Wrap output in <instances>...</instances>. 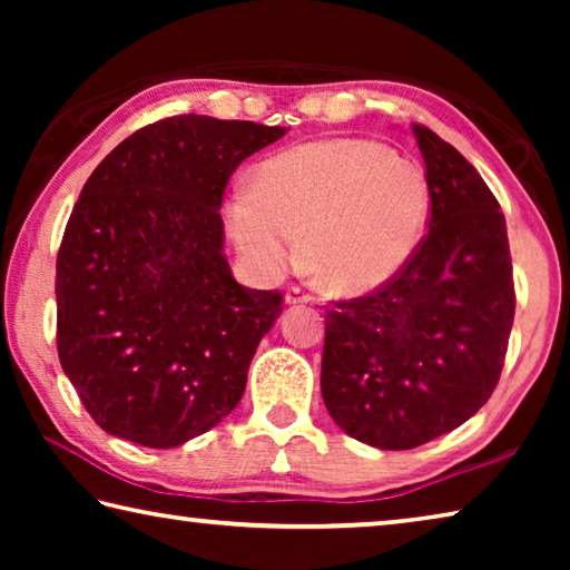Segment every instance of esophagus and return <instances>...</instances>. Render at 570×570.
<instances>
[{"mask_svg":"<svg viewBox=\"0 0 570 570\" xmlns=\"http://www.w3.org/2000/svg\"><path fill=\"white\" fill-rule=\"evenodd\" d=\"M284 302H286L288 306H298V304H308V302H312V296H308L306 292H302V288H298V286H292V288H288V292L284 294Z\"/></svg>","mask_w":570,"mask_h":570,"instance_id":"obj_1","label":"esophagus"}]
</instances>
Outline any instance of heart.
<instances>
[{
	"mask_svg": "<svg viewBox=\"0 0 570 570\" xmlns=\"http://www.w3.org/2000/svg\"><path fill=\"white\" fill-rule=\"evenodd\" d=\"M430 214L417 163L377 140L326 138L266 160L228 200L230 238L250 272L282 278L304 248L326 288L364 294L410 262Z\"/></svg>",
	"mask_w": 570,
	"mask_h": 570,
	"instance_id": "1",
	"label": "heart"
}]
</instances>
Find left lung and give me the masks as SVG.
I'll list each match as a JSON object with an SVG mask.
<instances>
[{
  "mask_svg": "<svg viewBox=\"0 0 570 570\" xmlns=\"http://www.w3.org/2000/svg\"><path fill=\"white\" fill-rule=\"evenodd\" d=\"M430 230L370 296L326 308L322 397L346 435L410 450L468 422L493 394L515 314L505 218L480 173L412 125Z\"/></svg>",
  "mask_w": 570,
  "mask_h": 570,
  "instance_id": "obj_1",
  "label": "left lung"
}]
</instances>
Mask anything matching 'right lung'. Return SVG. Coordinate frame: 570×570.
Segmentation results:
<instances>
[{
    "instance_id": "1",
    "label": "right lung",
    "mask_w": 570,
    "mask_h": 570,
    "mask_svg": "<svg viewBox=\"0 0 570 570\" xmlns=\"http://www.w3.org/2000/svg\"><path fill=\"white\" fill-rule=\"evenodd\" d=\"M286 128L176 115L125 138L85 183L57 254V354L108 435L166 450L244 397L282 294L240 286L224 198Z\"/></svg>"
}]
</instances>
